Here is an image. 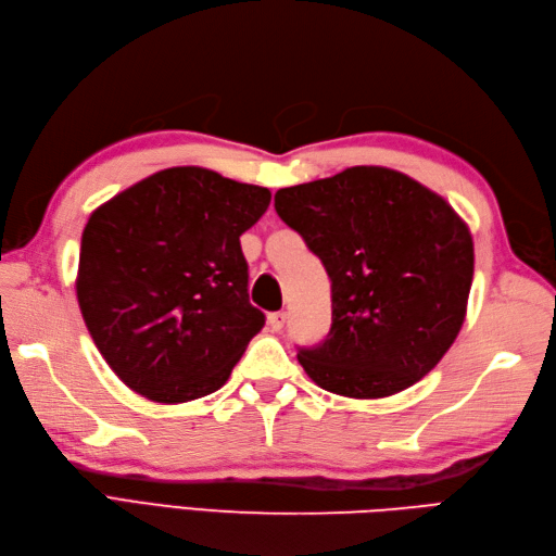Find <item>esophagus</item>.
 <instances>
[{"mask_svg":"<svg viewBox=\"0 0 556 556\" xmlns=\"http://www.w3.org/2000/svg\"><path fill=\"white\" fill-rule=\"evenodd\" d=\"M285 319H288V315H285V311H278V313H271L268 315V327H271V331H280Z\"/></svg>","mask_w":556,"mask_h":556,"instance_id":"34e87169","label":"esophagus"}]
</instances>
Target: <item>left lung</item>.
<instances>
[{
	"label": "left lung",
	"instance_id": "left-lung-1",
	"mask_svg": "<svg viewBox=\"0 0 556 556\" xmlns=\"http://www.w3.org/2000/svg\"><path fill=\"white\" fill-rule=\"evenodd\" d=\"M331 280V329L299 348L327 392L382 399L422 380L464 325L473 239L443 197L384 166H350L276 192Z\"/></svg>",
	"mask_w": 556,
	"mask_h": 556
}]
</instances>
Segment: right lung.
Returning <instances> with one entry per match:
<instances>
[{"label":"right lung","instance_id":"obj_1","mask_svg":"<svg viewBox=\"0 0 556 556\" xmlns=\"http://www.w3.org/2000/svg\"><path fill=\"white\" fill-rule=\"evenodd\" d=\"M271 204L260 185L174 166L99 206L83 229L78 306L129 390L185 403L227 382L264 313L248 299L241 233Z\"/></svg>","mask_w":556,"mask_h":556}]
</instances>
